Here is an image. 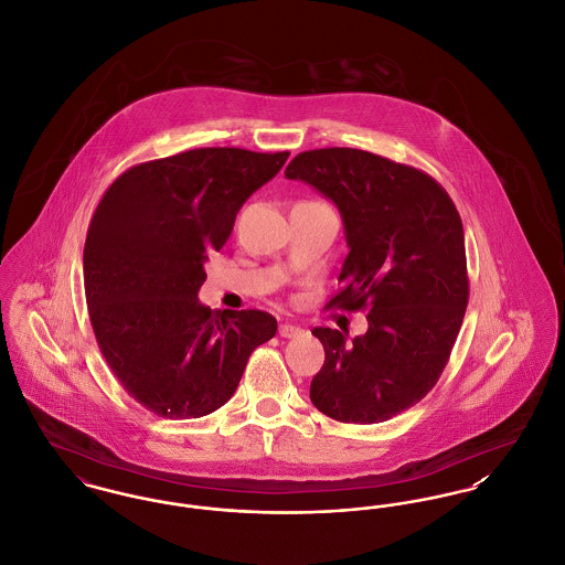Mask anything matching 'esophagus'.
<instances>
[{
	"instance_id": "esophagus-1",
	"label": "esophagus",
	"mask_w": 565,
	"mask_h": 565,
	"mask_svg": "<svg viewBox=\"0 0 565 565\" xmlns=\"http://www.w3.org/2000/svg\"><path fill=\"white\" fill-rule=\"evenodd\" d=\"M279 334H281L284 339H292V337L302 334V331H300L299 327H295V324H281V327H279Z\"/></svg>"
}]
</instances>
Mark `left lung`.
<instances>
[{"mask_svg":"<svg viewBox=\"0 0 565 565\" xmlns=\"http://www.w3.org/2000/svg\"><path fill=\"white\" fill-rule=\"evenodd\" d=\"M286 177L337 204L350 252L327 307L365 309L369 322L352 341L348 331H311L327 359L309 397L339 423H384L437 384L463 324L459 211L427 172L361 149L305 151Z\"/></svg>","mask_w":565,"mask_h":565,"instance_id":"obj_1","label":"left lung"}]
</instances>
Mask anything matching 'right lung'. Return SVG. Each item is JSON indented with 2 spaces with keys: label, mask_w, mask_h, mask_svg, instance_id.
Returning <instances> with one entry per match:
<instances>
[{
  "label": "right lung",
  "mask_w": 565,
  "mask_h": 565,
  "mask_svg": "<svg viewBox=\"0 0 565 565\" xmlns=\"http://www.w3.org/2000/svg\"><path fill=\"white\" fill-rule=\"evenodd\" d=\"M288 156L192 149L126 170L102 196L83 252L89 318L110 371L149 412L172 420L215 412L275 337L270 313L213 311L199 290L243 202Z\"/></svg>",
  "instance_id": "1"
}]
</instances>
